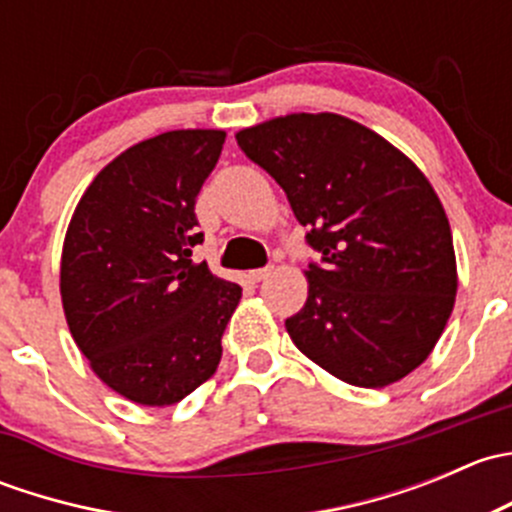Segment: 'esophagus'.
I'll list each match as a JSON object with an SVG mask.
<instances>
[{
  "instance_id": "esophagus-1",
  "label": "esophagus",
  "mask_w": 512,
  "mask_h": 512,
  "mask_svg": "<svg viewBox=\"0 0 512 512\" xmlns=\"http://www.w3.org/2000/svg\"><path fill=\"white\" fill-rule=\"evenodd\" d=\"M270 275H272V267H260V270L247 272V277H250L252 282H262V280H265V277H270Z\"/></svg>"
}]
</instances>
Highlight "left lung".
Listing matches in <instances>:
<instances>
[{
    "label": "left lung",
    "mask_w": 512,
    "mask_h": 512,
    "mask_svg": "<svg viewBox=\"0 0 512 512\" xmlns=\"http://www.w3.org/2000/svg\"><path fill=\"white\" fill-rule=\"evenodd\" d=\"M307 227L309 294L285 327L337 379L381 389L426 361L456 302L448 218L426 175L337 113H292L237 133Z\"/></svg>",
    "instance_id": "obj_1"
}]
</instances>
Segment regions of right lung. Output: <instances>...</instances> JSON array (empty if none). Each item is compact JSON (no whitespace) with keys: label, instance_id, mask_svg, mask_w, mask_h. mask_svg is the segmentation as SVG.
<instances>
[{"label":"right lung","instance_id":"obj_1","mask_svg":"<svg viewBox=\"0 0 512 512\" xmlns=\"http://www.w3.org/2000/svg\"><path fill=\"white\" fill-rule=\"evenodd\" d=\"M223 131H168L106 165L76 205L61 255L71 337L98 379L170 406L215 374L242 289L195 265V200Z\"/></svg>","mask_w":512,"mask_h":512}]
</instances>
